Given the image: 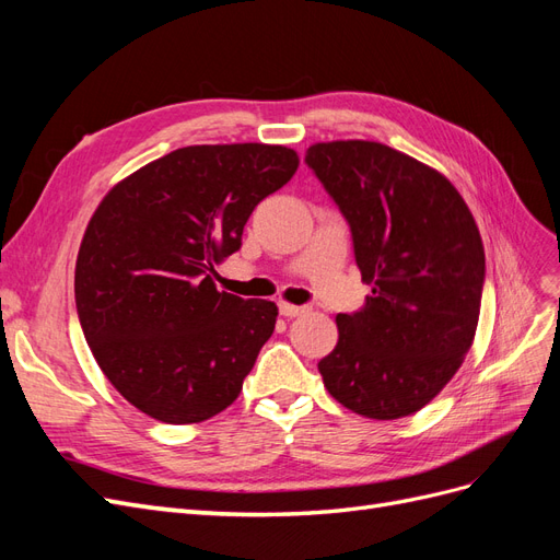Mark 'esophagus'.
Here are the masks:
<instances>
[{
    "instance_id": "esophagus-1",
    "label": "esophagus",
    "mask_w": 560,
    "mask_h": 560,
    "mask_svg": "<svg viewBox=\"0 0 560 560\" xmlns=\"http://www.w3.org/2000/svg\"><path fill=\"white\" fill-rule=\"evenodd\" d=\"M278 311H280V315H284V317H299V315L306 313V306H294V303L280 301V303H278Z\"/></svg>"
}]
</instances>
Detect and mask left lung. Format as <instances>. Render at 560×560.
Wrapping results in <instances>:
<instances>
[{
	"label": "left lung",
	"mask_w": 560,
	"mask_h": 560,
	"mask_svg": "<svg viewBox=\"0 0 560 560\" xmlns=\"http://www.w3.org/2000/svg\"><path fill=\"white\" fill-rule=\"evenodd\" d=\"M306 163L350 224L354 261L374 287L362 311L336 315L322 381L360 416H411L471 348L486 278L477 222L442 173L381 142H317Z\"/></svg>",
	"instance_id": "obj_1"
}]
</instances>
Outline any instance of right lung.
Wrapping results in <instances>:
<instances>
[{"mask_svg":"<svg viewBox=\"0 0 560 560\" xmlns=\"http://www.w3.org/2000/svg\"><path fill=\"white\" fill-rule=\"evenodd\" d=\"M296 167V151L280 144L182 147L100 202L77 257V313L95 362L135 409L189 425L241 395L278 306L217 292L214 266L241 249L252 210Z\"/></svg>","mask_w":560,"mask_h":560,"instance_id":"1","label":"right lung"}]
</instances>
